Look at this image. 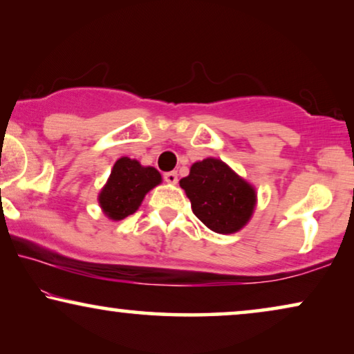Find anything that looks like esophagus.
<instances>
[{"mask_svg": "<svg viewBox=\"0 0 354 354\" xmlns=\"http://www.w3.org/2000/svg\"><path fill=\"white\" fill-rule=\"evenodd\" d=\"M164 180L167 183H177V172H166L164 174Z\"/></svg>", "mask_w": 354, "mask_h": 354, "instance_id": "34e87169", "label": "esophagus"}]
</instances>
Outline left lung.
Listing matches in <instances>:
<instances>
[{"label":"left lung","mask_w":354,"mask_h":354,"mask_svg":"<svg viewBox=\"0 0 354 354\" xmlns=\"http://www.w3.org/2000/svg\"><path fill=\"white\" fill-rule=\"evenodd\" d=\"M193 214L216 234H235L253 216L256 190L225 162L206 158L180 180Z\"/></svg>","instance_id":"obj_1"}]
</instances>
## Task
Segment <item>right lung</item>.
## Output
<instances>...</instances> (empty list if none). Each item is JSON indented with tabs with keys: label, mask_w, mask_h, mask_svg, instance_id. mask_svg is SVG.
<instances>
[{
	"label": "right lung",
	"mask_w": 354,
	"mask_h": 354,
	"mask_svg": "<svg viewBox=\"0 0 354 354\" xmlns=\"http://www.w3.org/2000/svg\"><path fill=\"white\" fill-rule=\"evenodd\" d=\"M161 180V174L154 167H145L137 159L120 158L98 195L101 209L109 219H124L138 209L145 195Z\"/></svg>",
	"instance_id": "add662e5"
}]
</instances>
